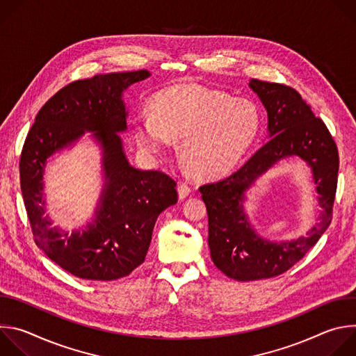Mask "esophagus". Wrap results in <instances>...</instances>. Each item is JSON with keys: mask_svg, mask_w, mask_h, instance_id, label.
<instances>
[{"mask_svg": "<svg viewBox=\"0 0 356 356\" xmlns=\"http://www.w3.org/2000/svg\"><path fill=\"white\" fill-rule=\"evenodd\" d=\"M190 187L187 186V184H184V183H181V184H179V187H177V193H179V198L180 200H183V198H186L188 194H190Z\"/></svg>", "mask_w": 356, "mask_h": 356, "instance_id": "34e87169", "label": "esophagus"}]
</instances>
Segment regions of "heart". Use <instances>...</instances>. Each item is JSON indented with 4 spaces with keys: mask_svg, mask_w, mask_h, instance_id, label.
Returning a JSON list of instances; mask_svg holds the SVG:
<instances>
[{
    "mask_svg": "<svg viewBox=\"0 0 356 356\" xmlns=\"http://www.w3.org/2000/svg\"><path fill=\"white\" fill-rule=\"evenodd\" d=\"M261 113L249 99L195 84H180L159 91L152 113L142 111L135 122L138 146L156 155L169 146V136L180 140L184 165L201 176L231 169L255 142Z\"/></svg>",
    "mask_w": 356,
    "mask_h": 356,
    "instance_id": "obj_1",
    "label": "heart"
}]
</instances>
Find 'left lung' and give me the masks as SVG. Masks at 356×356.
I'll list each match as a JSON object with an SVG mask.
<instances>
[{
  "mask_svg": "<svg viewBox=\"0 0 356 356\" xmlns=\"http://www.w3.org/2000/svg\"><path fill=\"white\" fill-rule=\"evenodd\" d=\"M249 87L266 108L270 139L236 172L198 188L207 206L211 259L224 275L239 282L279 276L318 242L332 220L339 168L328 128L294 88L257 79ZM294 154L314 169L323 207L321 222L306 237L270 243L250 227L241 206L243 193L277 160Z\"/></svg>",
  "mask_w": 356,
  "mask_h": 356,
  "instance_id": "1",
  "label": "left lung"
}]
</instances>
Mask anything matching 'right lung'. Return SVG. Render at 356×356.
<instances>
[{
	"label": "right lung",
	"instance_id": "1",
	"mask_svg": "<svg viewBox=\"0 0 356 356\" xmlns=\"http://www.w3.org/2000/svg\"><path fill=\"white\" fill-rule=\"evenodd\" d=\"M147 70L95 74L49 98L38 113L19 159L21 190L36 245L69 273L117 280L143 264L159 214L177 202L176 181L159 170L129 165L118 132L127 129L122 92L149 77ZM86 130L104 147L106 184L96 220L83 233L51 227L44 213L41 176L47 157Z\"/></svg>",
	"mask_w": 356,
	"mask_h": 356
}]
</instances>
